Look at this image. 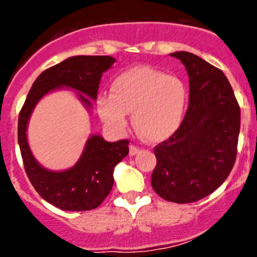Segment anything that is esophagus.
Here are the masks:
<instances>
[{
  "instance_id": "1",
  "label": "esophagus",
  "mask_w": 257,
  "mask_h": 257,
  "mask_svg": "<svg viewBox=\"0 0 257 257\" xmlns=\"http://www.w3.org/2000/svg\"><path fill=\"white\" fill-rule=\"evenodd\" d=\"M138 153H140L139 147H136V145H130V156H136Z\"/></svg>"
}]
</instances>
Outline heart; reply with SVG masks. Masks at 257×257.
<instances>
[{
    "label": "heart",
    "mask_w": 257,
    "mask_h": 257,
    "mask_svg": "<svg viewBox=\"0 0 257 257\" xmlns=\"http://www.w3.org/2000/svg\"><path fill=\"white\" fill-rule=\"evenodd\" d=\"M110 91L97 97L96 109L101 121L115 133L127 127V113H133L135 130L149 142L169 139L183 123L188 90L179 77L135 67L115 77Z\"/></svg>",
    "instance_id": "1"
}]
</instances>
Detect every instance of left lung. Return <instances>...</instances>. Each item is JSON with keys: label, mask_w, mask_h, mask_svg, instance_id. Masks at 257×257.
<instances>
[{"label": "left lung", "mask_w": 257, "mask_h": 257, "mask_svg": "<svg viewBox=\"0 0 257 257\" xmlns=\"http://www.w3.org/2000/svg\"><path fill=\"white\" fill-rule=\"evenodd\" d=\"M189 76V106L180 128L154 147L151 184L163 199L192 203L217 189L237 157L240 109L219 68L187 51L171 54Z\"/></svg>", "instance_id": "obj_1"}]
</instances>
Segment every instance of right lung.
<instances>
[{
	"label": "right lung",
	"instance_id": "right-lung-1",
	"mask_svg": "<svg viewBox=\"0 0 257 257\" xmlns=\"http://www.w3.org/2000/svg\"><path fill=\"white\" fill-rule=\"evenodd\" d=\"M112 56H72L44 70L28 92L18 121V142L29 181L45 201L65 211L94 210L108 197L113 187V170L128 154V140L108 143L99 135L87 140L78 162L67 171L54 172L38 165L27 142V124L41 97L59 87L82 92L87 106L96 99L103 73L114 63ZM88 96L86 98L84 95Z\"/></svg>",
	"mask_w": 257,
	"mask_h": 257
}]
</instances>
